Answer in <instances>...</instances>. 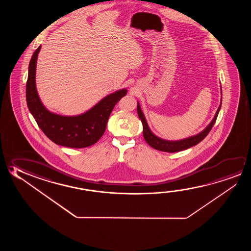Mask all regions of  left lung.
Returning <instances> with one entry per match:
<instances>
[{"instance_id": "1", "label": "left lung", "mask_w": 251, "mask_h": 251, "mask_svg": "<svg viewBox=\"0 0 251 251\" xmlns=\"http://www.w3.org/2000/svg\"><path fill=\"white\" fill-rule=\"evenodd\" d=\"M221 92H222V86H221ZM222 97L221 99V103L220 106L218 107L217 111L214 115V118L211 121L206 127L200 132L197 135L190 136V137H186L184 139L176 140V141H170V140H165L158 137L156 136L153 132L151 130V128L149 127L146 118L144 116V113L141 109L140 104L137 101V114L139 116L140 120L143 124V135H144V139L147 142V144L151 146L152 148L156 149L157 151H161L165 152H177L180 151H184L186 149L191 148L194 145H197L200 142H201L202 140L205 138V136H207V134L209 133L210 130L212 129V127L215 124V121L217 119L218 114L221 110V107H222Z\"/></svg>"}]
</instances>
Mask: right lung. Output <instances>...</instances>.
<instances>
[{
    "label": "right lung",
    "mask_w": 251,
    "mask_h": 251,
    "mask_svg": "<svg viewBox=\"0 0 251 251\" xmlns=\"http://www.w3.org/2000/svg\"><path fill=\"white\" fill-rule=\"evenodd\" d=\"M39 46L29 65L26 84V100L29 110L46 136L58 145L69 148H86L98 142L107 127V120L115 104L127 95L123 88L105 96L87 111L78 115H61L48 110L37 94L36 68Z\"/></svg>",
    "instance_id": "add662e5"
}]
</instances>
